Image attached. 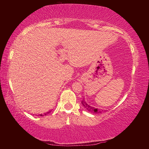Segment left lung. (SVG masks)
Returning a JSON list of instances; mask_svg holds the SVG:
<instances>
[{
  "instance_id": "obj_1",
  "label": "left lung",
  "mask_w": 149,
  "mask_h": 149,
  "mask_svg": "<svg viewBox=\"0 0 149 149\" xmlns=\"http://www.w3.org/2000/svg\"><path fill=\"white\" fill-rule=\"evenodd\" d=\"M81 104L83 106H84V107L85 108V109H87L91 113H102V112L103 111L102 109L96 108L95 107H91V106H90L89 104H88L87 103L85 102V100H82Z\"/></svg>"
}]
</instances>
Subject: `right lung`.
<instances>
[{"label":"right lung","mask_w":149,"mask_h":149,"mask_svg":"<svg viewBox=\"0 0 149 149\" xmlns=\"http://www.w3.org/2000/svg\"><path fill=\"white\" fill-rule=\"evenodd\" d=\"M50 111H49V112H46V113H45L44 114V115H47V114H49V113H50ZM43 114H40V116H44Z\"/></svg>","instance_id":"right-lung-1"}]
</instances>
